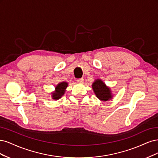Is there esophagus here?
Listing matches in <instances>:
<instances>
[{"label":"esophagus","mask_w":158,"mask_h":158,"mask_svg":"<svg viewBox=\"0 0 158 158\" xmlns=\"http://www.w3.org/2000/svg\"><path fill=\"white\" fill-rule=\"evenodd\" d=\"M83 81H84L83 78L77 79V83H83Z\"/></svg>","instance_id":"esophagus-1"}]
</instances>
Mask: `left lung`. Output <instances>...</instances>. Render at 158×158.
<instances>
[{"instance_id": "1", "label": "left lung", "mask_w": 158, "mask_h": 158, "mask_svg": "<svg viewBox=\"0 0 158 158\" xmlns=\"http://www.w3.org/2000/svg\"><path fill=\"white\" fill-rule=\"evenodd\" d=\"M92 86L95 94L100 100L107 101L112 97L110 88L106 86L105 83L101 80L97 79L95 81Z\"/></svg>"}]
</instances>
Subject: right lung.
Returning <instances> with one entry per match:
<instances>
[{
    "label": "right lung",
    "instance_id": "1",
    "mask_svg": "<svg viewBox=\"0 0 158 158\" xmlns=\"http://www.w3.org/2000/svg\"><path fill=\"white\" fill-rule=\"evenodd\" d=\"M68 86V83L62 82L59 83L56 87V91L52 93V98L54 100H58L65 93V89Z\"/></svg>",
    "mask_w": 158,
    "mask_h": 158
}]
</instances>
